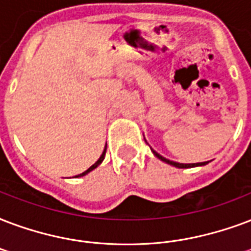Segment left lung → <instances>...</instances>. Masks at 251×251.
<instances>
[{"mask_svg":"<svg viewBox=\"0 0 251 251\" xmlns=\"http://www.w3.org/2000/svg\"><path fill=\"white\" fill-rule=\"evenodd\" d=\"M152 152H154V155L156 156V158H159L160 160H163V162H166V163L171 164V166H175V167L177 168H189V167H196V166H204V164H206L208 162H201V163H189V164H184V163H177V162H172V160H168L166 159L164 156H162L160 154H158L156 151L152 150Z\"/></svg>","mask_w":251,"mask_h":251,"instance_id":"1","label":"left lung"}]
</instances>
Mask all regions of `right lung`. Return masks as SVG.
Listing matches in <instances>:
<instances>
[{
  "label": "right lung",
  "instance_id": "add662e5",
  "mask_svg": "<svg viewBox=\"0 0 251 251\" xmlns=\"http://www.w3.org/2000/svg\"><path fill=\"white\" fill-rule=\"evenodd\" d=\"M105 152H106V147H105L104 152H102V155H101L100 158H99V160H97V162H96V163L93 164V166H91V167L88 168L87 171H84L83 174H80V175H76V177H79V176H84V175H87V174H88V172H89V171H92V170H95V168L97 167V166H99V164H100L101 162H102V160H104V158H105Z\"/></svg>",
  "mask_w": 251,
  "mask_h": 251
}]
</instances>
